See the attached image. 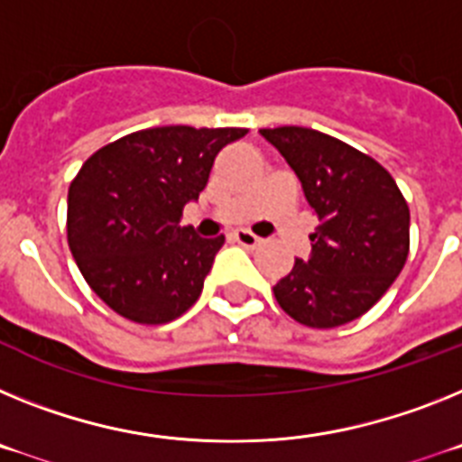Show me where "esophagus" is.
I'll return each mask as SVG.
<instances>
[{"label": "esophagus", "mask_w": 462, "mask_h": 462, "mask_svg": "<svg viewBox=\"0 0 462 462\" xmlns=\"http://www.w3.org/2000/svg\"><path fill=\"white\" fill-rule=\"evenodd\" d=\"M232 239H235L236 244H242V246L246 248H255L263 244V239L260 236H255L254 232H248V230H235L232 232Z\"/></svg>", "instance_id": "esophagus-1"}]
</instances>
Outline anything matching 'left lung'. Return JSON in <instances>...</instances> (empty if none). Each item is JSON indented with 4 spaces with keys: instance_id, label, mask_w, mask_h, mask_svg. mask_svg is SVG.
Segmentation results:
<instances>
[{
    "instance_id": "obj_1",
    "label": "left lung",
    "mask_w": 462,
    "mask_h": 462,
    "mask_svg": "<svg viewBox=\"0 0 462 462\" xmlns=\"http://www.w3.org/2000/svg\"><path fill=\"white\" fill-rule=\"evenodd\" d=\"M260 134L302 183L319 216L311 255L274 286L279 307L307 328H337L370 311L407 263L409 207L370 155L309 127Z\"/></svg>"
}]
</instances>
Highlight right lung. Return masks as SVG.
<instances>
[{"label": "right lung", "mask_w": 462, "mask_h": 462, "mask_svg": "<svg viewBox=\"0 0 462 462\" xmlns=\"http://www.w3.org/2000/svg\"><path fill=\"white\" fill-rule=\"evenodd\" d=\"M242 127L167 125L123 136L86 160L69 186L67 236L88 286L123 319L162 326L198 302L226 236L181 223L218 151Z\"/></svg>", "instance_id": "right-lung-1"}]
</instances>
